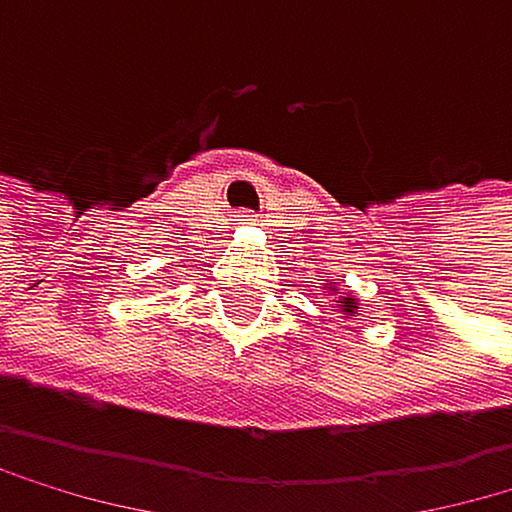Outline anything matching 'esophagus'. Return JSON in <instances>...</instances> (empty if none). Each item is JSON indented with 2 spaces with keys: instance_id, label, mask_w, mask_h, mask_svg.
Returning a JSON list of instances; mask_svg holds the SVG:
<instances>
[{
  "instance_id": "34e87169",
  "label": "esophagus",
  "mask_w": 512,
  "mask_h": 512,
  "mask_svg": "<svg viewBox=\"0 0 512 512\" xmlns=\"http://www.w3.org/2000/svg\"><path fill=\"white\" fill-rule=\"evenodd\" d=\"M237 221H240V224H253V221H256V217H253L250 211H243V214H237Z\"/></svg>"
}]
</instances>
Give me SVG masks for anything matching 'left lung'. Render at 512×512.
I'll use <instances>...</instances> for the list:
<instances>
[{
  "label": "left lung",
  "mask_w": 512,
  "mask_h": 512,
  "mask_svg": "<svg viewBox=\"0 0 512 512\" xmlns=\"http://www.w3.org/2000/svg\"><path fill=\"white\" fill-rule=\"evenodd\" d=\"M323 282V291H327V295L333 298V307H336V314L340 317H346V320H359V298L352 295L349 288H343L340 282H336V278H320Z\"/></svg>",
  "instance_id": "1"
}]
</instances>
